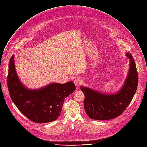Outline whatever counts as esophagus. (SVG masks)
I'll list each match as a JSON object with an SVG mask.
<instances>
[{"label": "esophagus", "instance_id": "obj_1", "mask_svg": "<svg viewBox=\"0 0 147 147\" xmlns=\"http://www.w3.org/2000/svg\"><path fill=\"white\" fill-rule=\"evenodd\" d=\"M74 84L75 85H76V86H79L81 83H82V80H81V79H80V78H75V79H74Z\"/></svg>", "mask_w": 147, "mask_h": 147}]
</instances>
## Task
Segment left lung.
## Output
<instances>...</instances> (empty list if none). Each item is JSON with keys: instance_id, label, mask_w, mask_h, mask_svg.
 Wrapping results in <instances>:
<instances>
[{"instance_id": "obj_1", "label": "left lung", "mask_w": 147, "mask_h": 147, "mask_svg": "<svg viewBox=\"0 0 147 147\" xmlns=\"http://www.w3.org/2000/svg\"><path fill=\"white\" fill-rule=\"evenodd\" d=\"M130 59L128 76L123 86L115 94H104L91 89L81 86L85 96L84 109L89 118L104 121L121 115L131 102L137 89L138 73L134 59L130 53L126 54Z\"/></svg>"}]
</instances>
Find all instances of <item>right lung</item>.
<instances>
[{
	"label": "right lung",
	"instance_id": "1",
	"mask_svg": "<svg viewBox=\"0 0 147 147\" xmlns=\"http://www.w3.org/2000/svg\"><path fill=\"white\" fill-rule=\"evenodd\" d=\"M15 56L9 61L7 86L11 100L29 120L38 123L55 121L61 115L65 97L75 90L72 82L51 84L39 90H29L21 84L16 72Z\"/></svg>",
	"mask_w": 147,
	"mask_h": 147
}]
</instances>
